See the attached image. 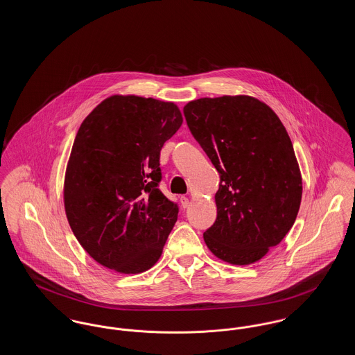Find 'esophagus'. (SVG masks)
Instances as JSON below:
<instances>
[{
    "label": "esophagus",
    "mask_w": 355,
    "mask_h": 355,
    "mask_svg": "<svg viewBox=\"0 0 355 355\" xmlns=\"http://www.w3.org/2000/svg\"><path fill=\"white\" fill-rule=\"evenodd\" d=\"M181 205H182L184 209H186L189 206V198L187 197H181Z\"/></svg>",
    "instance_id": "esophagus-1"
}]
</instances>
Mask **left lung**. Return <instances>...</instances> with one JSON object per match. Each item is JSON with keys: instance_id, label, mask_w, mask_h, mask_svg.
Wrapping results in <instances>:
<instances>
[{"instance_id": "8db88e82", "label": "left lung", "mask_w": 355, "mask_h": 355, "mask_svg": "<svg viewBox=\"0 0 355 355\" xmlns=\"http://www.w3.org/2000/svg\"><path fill=\"white\" fill-rule=\"evenodd\" d=\"M184 114L220 173L217 220L203 239L225 262L254 263L285 238L301 205L302 177L286 129L249 96L200 98Z\"/></svg>"}]
</instances>
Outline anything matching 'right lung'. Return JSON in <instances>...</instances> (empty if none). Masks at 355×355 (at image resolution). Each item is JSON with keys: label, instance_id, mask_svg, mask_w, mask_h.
<instances>
[{"label": "right lung", "instance_id": "add662e5", "mask_svg": "<svg viewBox=\"0 0 355 355\" xmlns=\"http://www.w3.org/2000/svg\"><path fill=\"white\" fill-rule=\"evenodd\" d=\"M177 105L112 96L81 123L64 185L69 225L85 252L123 274L149 270L178 217L159 190V152L182 125Z\"/></svg>", "mask_w": 355, "mask_h": 355}]
</instances>
